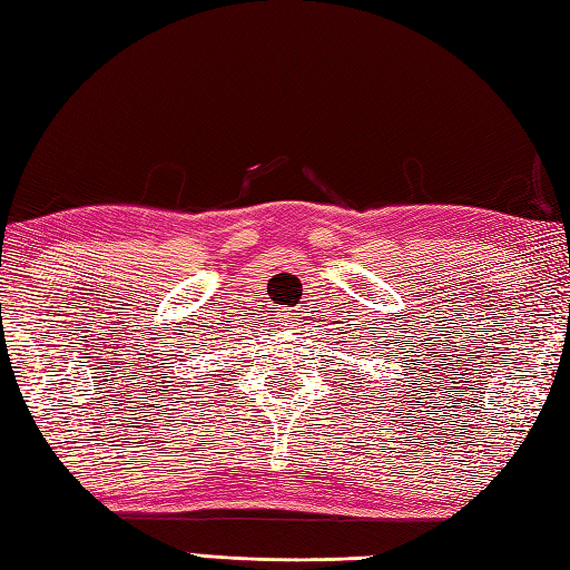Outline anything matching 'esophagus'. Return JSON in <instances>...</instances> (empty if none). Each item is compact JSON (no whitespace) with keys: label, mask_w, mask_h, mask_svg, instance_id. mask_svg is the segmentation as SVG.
Wrapping results in <instances>:
<instances>
[{"label":"esophagus","mask_w":570,"mask_h":570,"mask_svg":"<svg viewBox=\"0 0 570 570\" xmlns=\"http://www.w3.org/2000/svg\"><path fill=\"white\" fill-rule=\"evenodd\" d=\"M296 318H301V316H294V321H296Z\"/></svg>","instance_id":"esophagus-1"}]
</instances>
